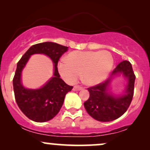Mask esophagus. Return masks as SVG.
<instances>
[{"mask_svg":"<svg viewBox=\"0 0 150 150\" xmlns=\"http://www.w3.org/2000/svg\"><path fill=\"white\" fill-rule=\"evenodd\" d=\"M81 89H82V87H81V86H79V85H76L73 87L74 91H79V90H81Z\"/></svg>","mask_w":150,"mask_h":150,"instance_id":"34e87169","label":"esophagus"}]
</instances>
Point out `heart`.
I'll return each instance as SVG.
<instances>
[{"instance_id":"1","label":"heart","mask_w":150,"mask_h":150,"mask_svg":"<svg viewBox=\"0 0 150 150\" xmlns=\"http://www.w3.org/2000/svg\"><path fill=\"white\" fill-rule=\"evenodd\" d=\"M113 58L109 51H73L58 63V71L67 82L73 83L82 73V80L89 85L103 82L112 70Z\"/></svg>"}]
</instances>
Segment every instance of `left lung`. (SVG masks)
<instances>
[{
	"mask_svg": "<svg viewBox=\"0 0 150 150\" xmlns=\"http://www.w3.org/2000/svg\"><path fill=\"white\" fill-rule=\"evenodd\" d=\"M122 74L128 79L125 94L119 97L113 96L108 92L111 79L115 75ZM135 75L132 65L123 61L116 67L106 80L89 87V97L84 103L86 111L95 120L101 122L112 121L118 118L128 110L134 94Z\"/></svg>",
	"mask_w": 150,
	"mask_h": 150,
	"instance_id": "1",
	"label": "left lung"
}]
</instances>
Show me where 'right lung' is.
I'll list each match as a JSON object with an SVG mask.
<instances>
[{
  "instance_id": "right-lung-1",
  "label": "right lung",
  "mask_w": 150,
  "mask_h": 150,
  "mask_svg": "<svg viewBox=\"0 0 150 150\" xmlns=\"http://www.w3.org/2000/svg\"><path fill=\"white\" fill-rule=\"evenodd\" d=\"M68 47L53 42L34 44L22 56L17 65L13 77L15 98L22 112L30 120L35 122H46L54 118L63 106L65 95L73 89L60 78L58 62ZM45 54L54 63V77L40 89H26L21 82V70L32 54Z\"/></svg>"
}]
</instances>
